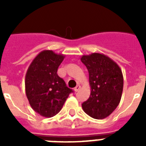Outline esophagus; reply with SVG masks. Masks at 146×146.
I'll return each instance as SVG.
<instances>
[{
	"label": "esophagus",
	"mask_w": 146,
	"mask_h": 146,
	"mask_svg": "<svg viewBox=\"0 0 146 146\" xmlns=\"http://www.w3.org/2000/svg\"><path fill=\"white\" fill-rule=\"evenodd\" d=\"M80 89V86H76L75 88H74V91H75L76 92L79 91Z\"/></svg>",
	"instance_id": "esophagus-1"
}]
</instances>
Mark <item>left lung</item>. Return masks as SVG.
I'll use <instances>...</instances> for the list:
<instances>
[{
    "mask_svg": "<svg viewBox=\"0 0 146 146\" xmlns=\"http://www.w3.org/2000/svg\"><path fill=\"white\" fill-rule=\"evenodd\" d=\"M81 61L89 71L90 96L82 104L91 117L101 120L108 117L120 103L123 87L121 69L110 57L99 53L82 55Z\"/></svg>",
    "mask_w": 146,
    "mask_h": 146,
    "instance_id": "1",
    "label": "left lung"
}]
</instances>
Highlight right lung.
I'll list each match as a JSON object with an SVG mask.
<instances>
[{
  "label": "right lung",
  "instance_id": "right-lung-1",
  "mask_svg": "<svg viewBox=\"0 0 146 146\" xmlns=\"http://www.w3.org/2000/svg\"><path fill=\"white\" fill-rule=\"evenodd\" d=\"M64 57L53 50H42L34 58L26 72V97L32 108L44 117H51L59 113L73 92L57 73Z\"/></svg>",
  "mask_w": 146,
  "mask_h": 146
}]
</instances>
